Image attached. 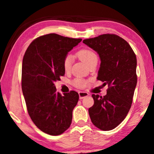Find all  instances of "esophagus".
<instances>
[{
    "mask_svg": "<svg viewBox=\"0 0 154 154\" xmlns=\"http://www.w3.org/2000/svg\"><path fill=\"white\" fill-rule=\"evenodd\" d=\"M88 95V92H79V98L80 99H83L85 97H86Z\"/></svg>",
    "mask_w": 154,
    "mask_h": 154,
    "instance_id": "1",
    "label": "esophagus"
}]
</instances>
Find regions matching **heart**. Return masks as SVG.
Segmentation results:
<instances>
[{"label": "heart", "instance_id": "1", "mask_svg": "<svg viewBox=\"0 0 154 154\" xmlns=\"http://www.w3.org/2000/svg\"><path fill=\"white\" fill-rule=\"evenodd\" d=\"M77 56L82 60L87 65L89 64L91 62H92L94 60L97 59L96 54L93 51L90 50L88 49H82L77 52ZM72 64V59L70 56H67L65 57L63 61V68L64 70L66 72L70 71L71 68ZM74 85L75 87L82 88L85 86L86 82L84 80L81 79H77L74 81Z\"/></svg>", "mask_w": 154, "mask_h": 154}]
</instances>
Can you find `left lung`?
<instances>
[{"label":"left lung","mask_w":154,"mask_h":154,"mask_svg":"<svg viewBox=\"0 0 154 154\" xmlns=\"http://www.w3.org/2000/svg\"><path fill=\"white\" fill-rule=\"evenodd\" d=\"M83 43L96 51L100 59L98 80L108 85L106 95L92 94L94 105L88 110L91 121L99 129H114L131 107L137 83V57L124 38L105 34Z\"/></svg>","instance_id":"8db88e82"}]
</instances>
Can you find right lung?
<instances>
[{"instance_id":"obj_1","label":"right lung","mask_w":154,"mask_h":154,"mask_svg":"<svg viewBox=\"0 0 154 154\" xmlns=\"http://www.w3.org/2000/svg\"><path fill=\"white\" fill-rule=\"evenodd\" d=\"M82 40L48 34L34 40L25 52L22 92L31 119L46 134L60 135L71 124L79 94L71 91L61 95L56 92L54 82L64 75V59Z\"/></svg>"}]
</instances>
